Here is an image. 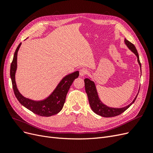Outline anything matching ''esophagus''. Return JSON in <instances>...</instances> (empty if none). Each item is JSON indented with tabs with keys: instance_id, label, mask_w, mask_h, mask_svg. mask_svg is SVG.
Instances as JSON below:
<instances>
[{
	"instance_id": "34e87169",
	"label": "esophagus",
	"mask_w": 153,
	"mask_h": 153,
	"mask_svg": "<svg viewBox=\"0 0 153 153\" xmlns=\"http://www.w3.org/2000/svg\"><path fill=\"white\" fill-rule=\"evenodd\" d=\"M79 73H80V76H83L85 75L87 73V69H86L85 68H81V69H80Z\"/></svg>"
}]
</instances>
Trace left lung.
<instances>
[{
	"label": "left lung",
	"mask_w": 153,
	"mask_h": 153,
	"mask_svg": "<svg viewBox=\"0 0 153 153\" xmlns=\"http://www.w3.org/2000/svg\"><path fill=\"white\" fill-rule=\"evenodd\" d=\"M124 42L125 44L127 45V47L129 48V49L131 50L132 52L136 55V56L137 57L138 62L139 64L140 67L141 68V64L139 60V56H138V53L137 52V50L135 47V45L131 42H129V41H128L126 39H124ZM84 83L85 92L87 94L88 100H89V105L91 106L92 110L96 114L101 115V116L104 117H112L121 114L134 103V101H135L138 95L137 94L135 98L134 99L131 103H130L126 106H125V107L120 108H111L101 103V101H100L98 97V92H97L96 88L94 82H92V80L89 79V78H85V79H84Z\"/></svg>",
	"instance_id": "obj_1"
}]
</instances>
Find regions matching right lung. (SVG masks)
<instances>
[{"instance_id":"add662e5","label":"right lung","mask_w":153,"mask_h":153,"mask_svg":"<svg viewBox=\"0 0 153 153\" xmlns=\"http://www.w3.org/2000/svg\"><path fill=\"white\" fill-rule=\"evenodd\" d=\"M21 44L20 43L16 49L10 68V76L13 89L16 98L25 108L40 116L50 117L58 114L62 110L65 103L67 93L72 83L79 76V71H76L64 77L52 92V93L46 99L41 101H34L26 98L18 91L15 82V73L17 68V53Z\"/></svg>"}]
</instances>
